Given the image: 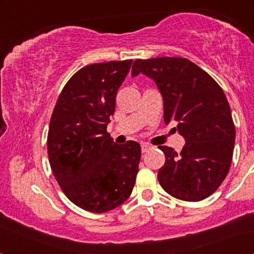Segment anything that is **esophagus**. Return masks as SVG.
Returning a JSON list of instances; mask_svg holds the SVG:
<instances>
[{
	"instance_id": "esophagus-1",
	"label": "esophagus",
	"mask_w": 254,
	"mask_h": 254,
	"mask_svg": "<svg viewBox=\"0 0 254 254\" xmlns=\"http://www.w3.org/2000/svg\"><path fill=\"white\" fill-rule=\"evenodd\" d=\"M150 148H151V145H149L148 143H142V144H141V150H142V152H147Z\"/></svg>"
}]
</instances>
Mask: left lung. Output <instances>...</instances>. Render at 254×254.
<instances>
[{"instance_id":"8db88e82","label":"left lung","mask_w":254,"mask_h":254,"mask_svg":"<svg viewBox=\"0 0 254 254\" xmlns=\"http://www.w3.org/2000/svg\"><path fill=\"white\" fill-rule=\"evenodd\" d=\"M143 74L156 83L163 98L164 123L185 138L182 151L159 145L165 163L158 170L161 186L184 201L213 194L230 169L236 130L221 86L206 71L183 58L135 60L131 76Z\"/></svg>"}]
</instances>
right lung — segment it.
Segmentation results:
<instances>
[{
	"label": "right lung",
	"mask_w": 254,
	"mask_h": 254,
	"mask_svg": "<svg viewBox=\"0 0 254 254\" xmlns=\"http://www.w3.org/2000/svg\"><path fill=\"white\" fill-rule=\"evenodd\" d=\"M131 62L79 69L62 89L51 118L47 152L52 171L68 199L91 213L123 204L136 179L140 144H118L106 131Z\"/></svg>",
	"instance_id": "add662e5"
}]
</instances>
